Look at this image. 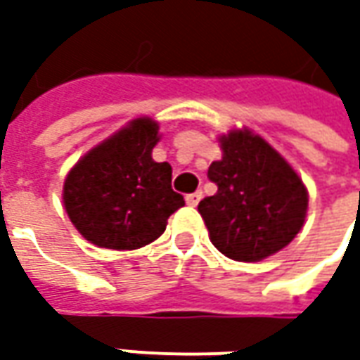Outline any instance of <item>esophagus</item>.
<instances>
[{
  "mask_svg": "<svg viewBox=\"0 0 360 360\" xmlns=\"http://www.w3.org/2000/svg\"><path fill=\"white\" fill-rule=\"evenodd\" d=\"M200 200H202L200 190H196V192H192V194H188V196H186L188 206H198V202H200Z\"/></svg>",
  "mask_w": 360,
  "mask_h": 360,
  "instance_id": "esophagus-1",
  "label": "esophagus"
}]
</instances>
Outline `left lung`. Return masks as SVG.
Wrapping results in <instances>:
<instances>
[{
    "label": "left lung",
    "instance_id": "8db88e82",
    "mask_svg": "<svg viewBox=\"0 0 360 360\" xmlns=\"http://www.w3.org/2000/svg\"><path fill=\"white\" fill-rule=\"evenodd\" d=\"M218 142L222 160L208 168L218 192L198 204V212L222 255L258 262L300 232L309 192L297 170L252 130H230Z\"/></svg>",
    "mask_w": 360,
    "mask_h": 360
}]
</instances>
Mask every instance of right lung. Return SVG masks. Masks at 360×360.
I'll list each match as a JSON object with an SVG mask.
<instances>
[{
  "instance_id": "right-lung-1",
  "label": "right lung",
  "mask_w": 360,
  "mask_h": 360,
  "mask_svg": "<svg viewBox=\"0 0 360 360\" xmlns=\"http://www.w3.org/2000/svg\"><path fill=\"white\" fill-rule=\"evenodd\" d=\"M158 130L148 116L131 120L68 172L63 206L88 242L112 250L142 248L184 206L182 194L172 190V166L152 158Z\"/></svg>"
}]
</instances>
